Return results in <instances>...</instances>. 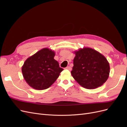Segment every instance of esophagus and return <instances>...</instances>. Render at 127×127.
<instances>
[{
    "label": "esophagus",
    "mask_w": 127,
    "mask_h": 127,
    "mask_svg": "<svg viewBox=\"0 0 127 127\" xmlns=\"http://www.w3.org/2000/svg\"><path fill=\"white\" fill-rule=\"evenodd\" d=\"M65 69H66L69 70H71V68L70 66H68L66 68H65Z\"/></svg>",
    "instance_id": "1"
}]
</instances>
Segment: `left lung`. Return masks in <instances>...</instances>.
I'll return each mask as SVG.
<instances>
[{
	"label": "left lung",
	"instance_id": "obj_1",
	"mask_svg": "<svg viewBox=\"0 0 127 127\" xmlns=\"http://www.w3.org/2000/svg\"><path fill=\"white\" fill-rule=\"evenodd\" d=\"M74 53L71 74L76 81L87 89L102 86L110 74V65L106 58L90 48L79 49Z\"/></svg>",
	"mask_w": 127,
	"mask_h": 127
}]
</instances>
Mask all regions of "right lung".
<instances>
[{
    "label": "right lung",
    "instance_id": "add662e5",
    "mask_svg": "<svg viewBox=\"0 0 127 127\" xmlns=\"http://www.w3.org/2000/svg\"><path fill=\"white\" fill-rule=\"evenodd\" d=\"M55 52L43 48L27 59L22 67L26 82L34 89L43 90L55 82L64 69L54 59Z\"/></svg>",
    "mask_w": 127,
    "mask_h": 127
}]
</instances>
